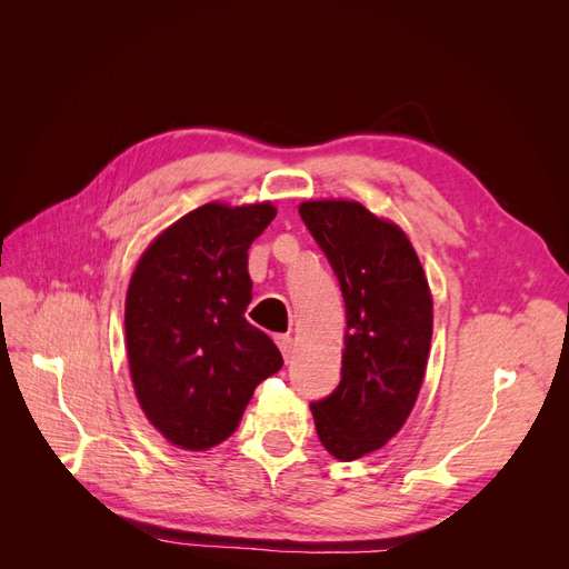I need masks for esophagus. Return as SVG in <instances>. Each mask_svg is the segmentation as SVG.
<instances>
[{"label":"esophagus","mask_w":569,"mask_h":569,"mask_svg":"<svg viewBox=\"0 0 569 569\" xmlns=\"http://www.w3.org/2000/svg\"><path fill=\"white\" fill-rule=\"evenodd\" d=\"M274 341H278V347H280V351L284 356V363H289L291 351H295V341H291L289 335H278V337H274Z\"/></svg>","instance_id":"1"}]
</instances>
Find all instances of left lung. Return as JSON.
<instances>
[{
  "mask_svg": "<svg viewBox=\"0 0 569 569\" xmlns=\"http://www.w3.org/2000/svg\"><path fill=\"white\" fill-rule=\"evenodd\" d=\"M299 213L347 306L341 380L311 412L325 449L356 460L382 449L416 406L432 343V295L406 232L363 203L303 201Z\"/></svg>",
  "mask_w": 569,
  "mask_h": 569,
  "instance_id": "left-lung-1",
  "label": "left lung"
}]
</instances>
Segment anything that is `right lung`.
I'll use <instances>...</instances> for the list:
<instances>
[{"instance_id": "right-lung-1", "label": "right lung", "mask_w": 569, "mask_h": 569, "mask_svg": "<svg viewBox=\"0 0 569 569\" xmlns=\"http://www.w3.org/2000/svg\"><path fill=\"white\" fill-rule=\"evenodd\" d=\"M274 206L203 203L163 230L137 263L126 297V341L137 401L187 451L226 441L253 389L282 368L253 327L249 247Z\"/></svg>"}]
</instances>
